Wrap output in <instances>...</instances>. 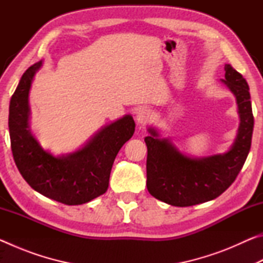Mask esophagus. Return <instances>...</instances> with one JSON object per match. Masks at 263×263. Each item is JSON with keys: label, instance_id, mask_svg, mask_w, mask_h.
<instances>
[{"label": "esophagus", "instance_id": "obj_1", "mask_svg": "<svg viewBox=\"0 0 263 263\" xmlns=\"http://www.w3.org/2000/svg\"><path fill=\"white\" fill-rule=\"evenodd\" d=\"M151 118H152V112H151V110L147 108L140 109L136 116V121L139 125H145V124H147L151 121Z\"/></svg>", "mask_w": 263, "mask_h": 263}]
</instances>
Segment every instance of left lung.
Segmentation results:
<instances>
[{
	"instance_id": "1",
	"label": "left lung",
	"mask_w": 263,
	"mask_h": 263,
	"mask_svg": "<svg viewBox=\"0 0 263 263\" xmlns=\"http://www.w3.org/2000/svg\"><path fill=\"white\" fill-rule=\"evenodd\" d=\"M220 81L235 96L240 124L231 148L222 154L193 158L179 151L169 138H161L157 128L148 127L147 181L149 194L174 206H190L212 201L237 179L251 149L254 117L249 87L242 75L225 65Z\"/></svg>"
}]
</instances>
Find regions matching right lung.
Instances as JSON below:
<instances>
[{"mask_svg": "<svg viewBox=\"0 0 263 263\" xmlns=\"http://www.w3.org/2000/svg\"><path fill=\"white\" fill-rule=\"evenodd\" d=\"M39 61L25 70L9 105V133L17 168L37 193L67 205H80L103 195L109 186L116 155L135 133V121L125 115L97 131L81 148L54 155L31 133L29 94Z\"/></svg>", "mask_w": 263, "mask_h": 263, "instance_id": "obj_1", "label": "right lung"}]
</instances>
